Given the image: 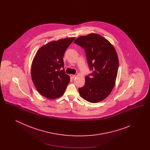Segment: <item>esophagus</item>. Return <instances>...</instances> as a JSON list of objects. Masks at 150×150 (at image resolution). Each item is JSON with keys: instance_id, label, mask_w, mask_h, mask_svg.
Here are the masks:
<instances>
[{"instance_id": "obj_1", "label": "esophagus", "mask_w": 150, "mask_h": 150, "mask_svg": "<svg viewBox=\"0 0 150 150\" xmlns=\"http://www.w3.org/2000/svg\"><path fill=\"white\" fill-rule=\"evenodd\" d=\"M70 78L71 79H74L76 77V75H72V74H70Z\"/></svg>"}]
</instances>
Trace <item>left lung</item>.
Returning <instances> with one entry per match:
<instances>
[{
	"label": "left lung",
	"mask_w": 150,
	"mask_h": 150,
	"mask_svg": "<svg viewBox=\"0 0 150 150\" xmlns=\"http://www.w3.org/2000/svg\"><path fill=\"white\" fill-rule=\"evenodd\" d=\"M74 43L86 51L92 73L86 76L85 85L79 88L80 96L91 102H100L110 95L115 84L119 59L114 47L98 34L78 38Z\"/></svg>",
	"instance_id": "8db88e82"
}]
</instances>
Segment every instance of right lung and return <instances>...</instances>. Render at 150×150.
I'll return each mask as SVG.
<instances>
[{"instance_id": "obj_1", "label": "right lung", "mask_w": 150, "mask_h": 150, "mask_svg": "<svg viewBox=\"0 0 150 150\" xmlns=\"http://www.w3.org/2000/svg\"><path fill=\"white\" fill-rule=\"evenodd\" d=\"M75 38L52 41L42 46L31 64V78L38 91L48 99L62 96L70 82L64 71V52Z\"/></svg>"}]
</instances>
